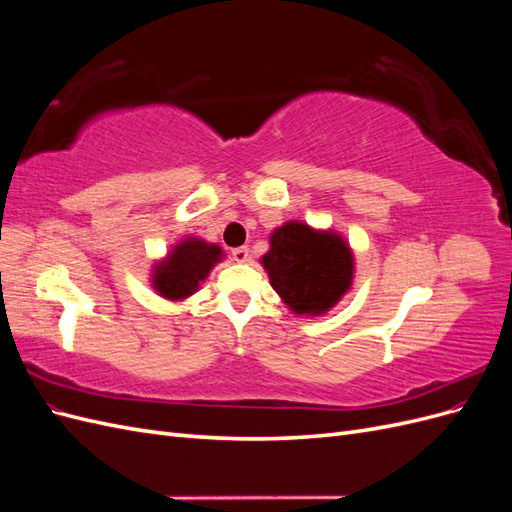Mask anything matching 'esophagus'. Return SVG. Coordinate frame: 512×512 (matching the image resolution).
Masks as SVG:
<instances>
[{
	"instance_id": "obj_1",
	"label": "esophagus",
	"mask_w": 512,
	"mask_h": 512,
	"mask_svg": "<svg viewBox=\"0 0 512 512\" xmlns=\"http://www.w3.org/2000/svg\"><path fill=\"white\" fill-rule=\"evenodd\" d=\"M232 256H235L237 262H245L250 260V250H247V247H235V250H232Z\"/></svg>"
}]
</instances>
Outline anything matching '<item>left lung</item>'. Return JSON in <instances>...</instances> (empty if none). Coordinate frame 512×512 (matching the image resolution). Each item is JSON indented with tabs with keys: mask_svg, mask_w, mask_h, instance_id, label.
Segmentation results:
<instances>
[{
	"mask_svg": "<svg viewBox=\"0 0 512 512\" xmlns=\"http://www.w3.org/2000/svg\"><path fill=\"white\" fill-rule=\"evenodd\" d=\"M269 245L260 265L294 316H324L352 288L354 254L337 230L290 220L271 232Z\"/></svg>",
	"mask_w": 512,
	"mask_h": 512,
	"instance_id": "8db88e82",
	"label": "left lung"
}]
</instances>
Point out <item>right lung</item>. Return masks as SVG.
Wrapping results in <instances>:
<instances>
[{"label": "right lung", "instance_id": "obj_1", "mask_svg": "<svg viewBox=\"0 0 512 512\" xmlns=\"http://www.w3.org/2000/svg\"><path fill=\"white\" fill-rule=\"evenodd\" d=\"M224 256L218 243H209L194 235L183 237L151 267V288L166 301H185L207 280L211 269L222 262Z\"/></svg>", "mask_w": 512, "mask_h": 512}]
</instances>
